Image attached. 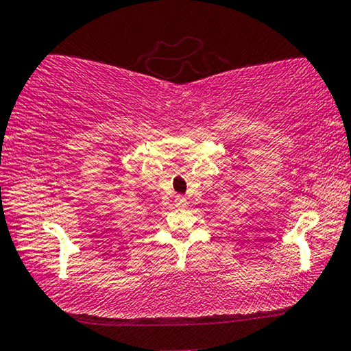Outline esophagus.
<instances>
[{
    "label": "esophagus",
    "mask_w": 351,
    "mask_h": 351,
    "mask_svg": "<svg viewBox=\"0 0 351 351\" xmlns=\"http://www.w3.org/2000/svg\"><path fill=\"white\" fill-rule=\"evenodd\" d=\"M175 205L178 206V208H182V206H186V205H187L186 197H182V195H176V199H175Z\"/></svg>",
    "instance_id": "esophagus-1"
}]
</instances>
